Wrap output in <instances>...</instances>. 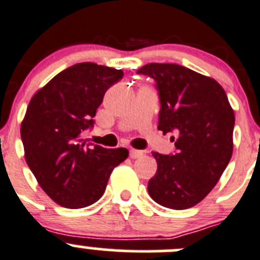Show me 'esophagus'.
Instances as JSON below:
<instances>
[{"label": "esophagus", "instance_id": "34e87169", "mask_svg": "<svg viewBox=\"0 0 260 260\" xmlns=\"http://www.w3.org/2000/svg\"><path fill=\"white\" fill-rule=\"evenodd\" d=\"M144 155V153L141 150H136V149H130V158L131 159H138L141 158Z\"/></svg>", "mask_w": 260, "mask_h": 260}]
</instances>
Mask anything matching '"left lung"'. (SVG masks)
Instances as JSON below:
<instances>
[{"label":"left lung","instance_id":"1","mask_svg":"<svg viewBox=\"0 0 260 260\" xmlns=\"http://www.w3.org/2000/svg\"><path fill=\"white\" fill-rule=\"evenodd\" d=\"M138 74L155 81L160 111L158 129L172 136L177 151H153L158 169L148 183L156 204L184 210L211 192L233 155L234 111L215 79L183 66L149 63Z\"/></svg>","mask_w":260,"mask_h":260}]
</instances>
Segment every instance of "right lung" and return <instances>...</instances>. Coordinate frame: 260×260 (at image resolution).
<instances>
[{
	"label": "right lung",
	"mask_w": 260,
	"mask_h": 260,
	"mask_svg": "<svg viewBox=\"0 0 260 260\" xmlns=\"http://www.w3.org/2000/svg\"><path fill=\"white\" fill-rule=\"evenodd\" d=\"M124 77L121 69L78 63L56 74L34 94L21 124L25 159L46 194L67 209L99 201L125 148L91 146L84 140L107 89Z\"/></svg>",
	"instance_id": "add662e5"
}]
</instances>
